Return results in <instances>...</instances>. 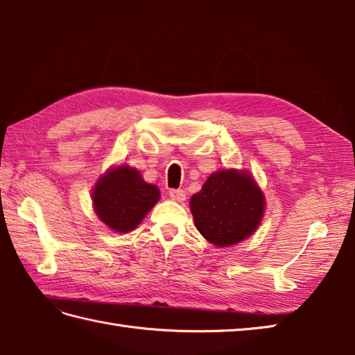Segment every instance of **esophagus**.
<instances>
[{
  "label": "esophagus",
  "instance_id": "34e87169",
  "mask_svg": "<svg viewBox=\"0 0 355 355\" xmlns=\"http://www.w3.org/2000/svg\"><path fill=\"white\" fill-rule=\"evenodd\" d=\"M169 197L173 200V201H178L182 202L186 200V192L183 189H171L169 191Z\"/></svg>",
  "mask_w": 355,
  "mask_h": 355
}]
</instances>
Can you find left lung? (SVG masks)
Instances as JSON below:
<instances>
[{
  "mask_svg": "<svg viewBox=\"0 0 355 355\" xmlns=\"http://www.w3.org/2000/svg\"><path fill=\"white\" fill-rule=\"evenodd\" d=\"M189 205L201 235L218 247H229L258 229L266 198L247 171L224 169L210 173Z\"/></svg>",
  "mask_w": 355,
  "mask_h": 355,
  "instance_id": "1",
  "label": "left lung"
}]
</instances>
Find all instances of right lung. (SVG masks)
Returning a JSON list of instances; mask_svg holds the SVG:
<instances>
[{"mask_svg": "<svg viewBox=\"0 0 355 355\" xmlns=\"http://www.w3.org/2000/svg\"><path fill=\"white\" fill-rule=\"evenodd\" d=\"M160 200V191L141 178L135 168L120 164L97 180L93 207L99 220L111 230H134Z\"/></svg>", "mask_w": 355, "mask_h": 355, "instance_id": "1", "label": "right lung"}]
</instances>
